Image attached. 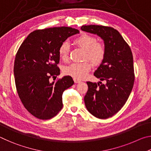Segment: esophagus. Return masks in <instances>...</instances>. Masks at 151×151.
I'll use <instances>...</instances> for the list:
<instances>
[{
  "instance_id": "esophagus-1",
  "label": "esophagus",
  "mask_w": 151,
  "mask_h": 151,
  "mask_svg": "<svg viewBox=\"0 0 151 151\" xmlns=\"http://www.w3.org/2000/svg\"><path fill=\"white\" fill-rule=\"evenodd\" d=\"M74 82H75V83H81V81H79V80H78V79H76V78H74Z\"/></svg>"
}]
</instances>
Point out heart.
Returning a JSON list of instances; mask_svg holds the SVG:
<instances>
[{
  "label": "heart",
  "mask_w": 151,
  "mask_h": 151,
  "mask_svg": "<svg viewBox=\"0 0 151 151\" xmlns=\"http://www.w3.org/2000/svg\"><path fill=\"white\" fill-rule=\"evenodd\" d=\"M76 45L85 50V58L94 64H100L105 56V48L103 45L97 43V39L93 36L82 35L74 40ZM70 51V45L67 41L61 44L58 50L60 57L63 60L68 58ZM91 68V65L88 61L83 63H75L66 66L64 72L66 75L71 76L74 78L81 80L85 78Z\"/></svg>",
  "instance_id": "heart-1"
}]
</instances>
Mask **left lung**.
Instances as JSON below:
<instances>
[{"mask_svg":"<svg viewBox=\"0 0 151 151\" xmlns=\"http://www.w3.org/2000/svg\"><path fill=\"white\" fill-rule=\"evenodd\" d=\"M83 31L96 35L104 41L105 56L94 75L103 84L87 82L88 89L84 98L88 112L99 119H107L117 113L126 103L133 87V57L131 48L118 30L113 28L87 25Z\"/></svg>","mask_w":151,"mask_h":151,"instance_id":"left-lung-1","label":"left lung"}]
</instances>
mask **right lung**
<instances>
[{
	"instance_id": "1",
	"label": "right lung",
	"mask_w": 151,
	"mask_h": 151,
	"mask_svg": "<svg viewBox=\"0 0 151 151\" xmlns=\"http://www.w3.org/2000/svg\"><path fill=\"white\" fill-rule=\"evenodd\" d=\"M71 27H54L30 33L16 55L14 75L18 94L30 114L42 120L50 119L63 108V91L74 84L70 76L50 83L60 75L57 67L61 44L78 34Z\"/></svg>"
}]
</instances>
